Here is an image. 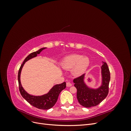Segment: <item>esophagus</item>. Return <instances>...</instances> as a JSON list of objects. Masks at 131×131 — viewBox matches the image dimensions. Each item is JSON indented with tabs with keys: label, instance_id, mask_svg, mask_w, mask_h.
Wrapping results in <instances>:
<instances>
[{
	"label": "esophagus",
	"instance_id": "esophagus-1",
	"mask_svg": "<svg viewBox=\"0 0 131 131\" xmlns=\"http://www.w3.org/2000/svg\"><path fill=\"white\" fill-rule=\"evenodd\" d=\"M66 85H67V87H70V86H72V84H71V83H70V82H67Z\"/></svg>",
	"mask_w": 131,
	"mask_h": 131
}]
</instances>
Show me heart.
Masks as SVG:
<instances>
[{
	"label": "heart",
	"mask_w": 131,
	"mask_h": 131,
	"mask_svg": "<svg viewBox=\"0 0 131 131\" xmlns=\"http://www.w3.org/2000/svg\"><path fill=\"white\" fill-rule=\"evenodd\" d=\"M90 64V59L88 56L81 54H73L63 58L60 65L63 69H72V73L75 77L80 76L84 74Z\"/></svg>",
	"instance_id": "obj_1"
}]
</instances>
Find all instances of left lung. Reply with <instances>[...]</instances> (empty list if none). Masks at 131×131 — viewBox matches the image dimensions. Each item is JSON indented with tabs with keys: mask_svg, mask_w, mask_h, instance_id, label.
Returning <instances> with one entry per match:
<instances>
[{
	"mask_svg": "<svg viewBox=\"0 0 131 131\" xmlns=\"http://www.w3.org/2000/svg\"><path fill=\"white\" fill-rule=\"evenodd\" d=\"M101 85L98 88L89 87L85 82V74L74 79V86L77 89V96L79 103L86 108L96 106L103 101L109 92L110 79L109 69L106 63L102 62Z\"/></svg>",
	"mask_w": 131,
	"mask_h": 131,
	"instance_id": "1",
	"label": "left lung"
}]
</instances>
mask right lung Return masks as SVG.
I'll use <instances>...</instances> for the list:
<instances>
[{"label":"right lung","mask_w":131,"mask_h":131,"mask_svg":"<svg viewBox=\"0 0 131 131\" xmlns=\"http://www.w3.org/2000/svg\"><path fill=\"white\" fill-rule=\"evenodd\" d=\"M46 48V47H43L38 51L35 52L31 53L23 61L22 65L20 67L18 73V81L19 85V90L23 98L29 103L30 104L35 106L40 109L43 110H48L52 108L56 104V103L58 100L59 93L61 91L64 90L66 88V83L64 82L61 84H57L54 85L52 88L50 89L48 93L44 94L41 96H33L27 93L25 90L23 89L21 85L20 77L21 73L23 66L25 63L29 59L37 56L38 54L40 53L41 51Z\"/></svg>","instance_id":"add662e5"}]
</instances>
